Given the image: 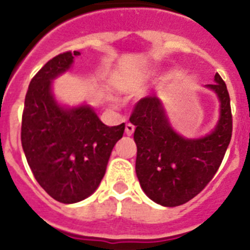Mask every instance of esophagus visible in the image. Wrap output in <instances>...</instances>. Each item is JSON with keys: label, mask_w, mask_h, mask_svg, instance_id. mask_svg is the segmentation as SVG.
<instances>
[{"label": "esophagus", "mask_w": 250, "mask_h": 250, "mask_svg": "<svg viewBox=\"0 0 250 250\" xmlns=\"http://www.w3.org/2000/svg\"><path fill=\"white\" fill-rule=\"evenodd\" d=\"M134 130H135V126H134L131 123H127L126 125H125V132H126V135H132V134H134Z\"/></svg>", "instance_id": "1"}]
</instances>
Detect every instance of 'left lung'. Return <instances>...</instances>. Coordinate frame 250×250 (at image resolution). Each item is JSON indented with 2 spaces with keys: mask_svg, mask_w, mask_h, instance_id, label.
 <instances>
[{
  "mask_svg": "<svg viewBox=\"0 0 250 250\" xmlns=\"http://www.w3.org/2000/svg\"><path fill=\"white\" fill-rule=\"evenodd\" d=\"M214 80L207 87L219 98L220 119L204 138L191 140L176 134L156 96L139 100L130 115L138 146L136 175L145 194L158 204L178 207L193 199L222 164L231 139L233 119L227 85L218 72Z\"/></svg>",
  "mask_w": 250,
  "mask_h": 250,
  "instance_id": "8db88e82",
  "label": "left lung"
}]
</instances>
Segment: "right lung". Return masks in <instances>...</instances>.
Listing matches in <instances>:
<instances>
[{"instance_id":"1","label":"right lung","mask_w":250,"mask_h":250,"mask_svg":"<svg viewBox=\"0 0 250 250\" xmlns=\"http://www.w3.org/2000/svg\"><path fill=\"white\" fill-rule=\"evenodd\" d=\"M79 51H66L32 77L22 112L21 143L41 188L63 204L91 195L105 175L125 124L107 126L89 106L63 109L51 94V81L70 68Z\"/></svg>"}]
</instances>
